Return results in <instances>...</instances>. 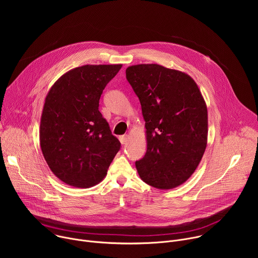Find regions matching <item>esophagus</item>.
I'll use <instances>...</instances> for the list:
<instances>
[{"mask_svg":"<svg viewBox=\"0 0 258 258\" xmlns=\"http://www.w3.org/2000/svg\"><path fill=\"white\" fill-rule=\"evenodd\" d=\"M119 141L122 145H125L127 142H128V136L127 135H123V136H120L119 137Z\"/></svg>","mask_w":258,"mask_h":258,"instance_id":"1","label":"esophagus"}]
</instances>
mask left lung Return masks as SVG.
Listing matches in <instances>:
<instances>
[{
	"instance_id": "8db88e82",
	"label": "left lung",
	"mask_w": 258,
	"mask_h": 258,
	"mask_svg": "<svg viewBox=\"0 0 258 258\" xmlns=\"http://www.w3.org/2000/svg\"><path fill=\"white\" fill-rule=\"evenodd\" d=\"M139 97L145 120L147 151L136 161L148 185L169 190L196 170L207 146L205 100L187 73L159 64H137L125 70Z\"/></svg>"
}]
</instances>
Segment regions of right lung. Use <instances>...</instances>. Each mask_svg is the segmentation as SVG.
Returning a JSON list of instances; mask_svg holds the SVG:
<instances>
[{"label":"right lung","instance_id":"1","mask_svg":"<svg viewBox=\"0 0 258 258\" xmlns=\"http://www.w3.org/2000/svg\"><path fill=\"white\" fill-rule=\"evenodd\" d=\"M121 67L88 64L73 68L47 94L40 145L50 169L66 185L86 189L96 186L120 149V142L99 111V101Z\"/></svg>","mask_w":258,"mask_h":258}]
</instances>
